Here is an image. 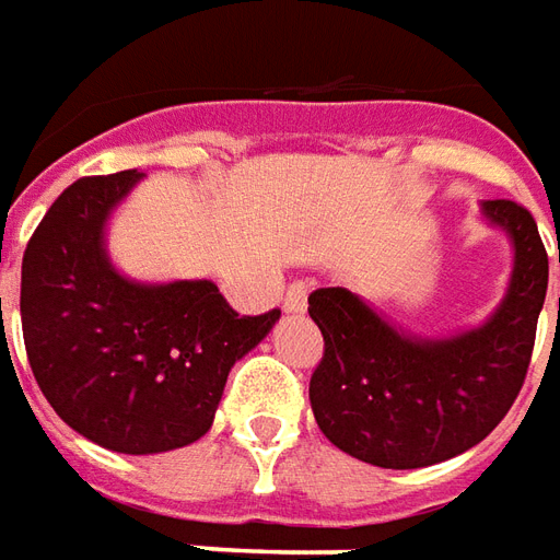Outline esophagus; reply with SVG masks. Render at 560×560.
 I'll list each match as a JSON object with an SVG mask.
<instances>
[{
  "instance_id": "1",
  "label": "esophagus",
  "mask_w": 560,
  "mask_h": 560,
  "mask_svg": "<svg viewBox=\"0 0 560 560\" xmlns=\"http://www.w3.org/2000/svg\"><path fill=\"white\" fill-rule=\"evenodd\" d=\"M283 310L285 313H304L307 310V283H292L285 289L283 295Z\"/></svg>"
}]
</instances>
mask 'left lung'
<instances>
[{
    "instance_id": "left-lung-1",
    "label": "left lung",
    "mask_w": 560,
    "mask_h": 560,
    "mask_svg": "<svg viewBox=\"0 0 560 560\" xmlns=\"http://www.w3.org/2000/svg\"><path fill=\"white\" fill-rule=\"evenodd\" d=\"M480 214L510 238L513 271L501 304L477 328L420 337L342 285L310 295V319L325 337L310 406L325 439L361 463L406 471L453 459L483 442L522 390L549 256L532 211L487 199Z\"/></svg>"
}]
</instances>
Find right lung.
<instances>
[{
	"label": "right lung",
	"mask_w": 560,
	"mask_h": 560,
	"mask_svg": "<svg viewBox=\"0 0 560 560\" xmlns=\"http://www.w3.org/2000/svg\"><path fill=\"white\" fill-rule=\"evenodd\" d=\"M145 175L80 178L23 253L28 366L56 415L107 451H175L202 439L226 375L280 319L238 316L211 280L142 283L107 253V223Z\"/></svg>",
	"instance_id": "right-lung-1"
}]
</instances>
